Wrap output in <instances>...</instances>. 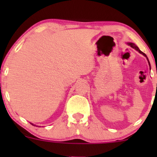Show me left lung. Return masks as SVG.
Segmentation results:
<instances>
[{
    "label": "left lung",
    "mask_w": 157,
    "mask_h": 157,
    "mask_svg": "<svg viewBox=\"0 0 157 157\" xmlns=\"http://www.w3.org/2000/svg\"><path fill=\"white\" fill-rule=\"evenodd\" d=\"M128 45H130V46H131V47H132V48H135V49H136V51H138L139 52H140V54H142V55H143L144 56H145V57H147L146 55H145V53H143V52H142V51H140V48H139L137 47V46H136V45L134 44H132V43H129ZM147 60H148V59H147ZM148 63H149V60H148ZM149 65H150V63H149Z\"/></svg>",
    "instance_id": "8db88e82"
}]
</instances>
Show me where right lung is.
I'll return each mask as SVG.
<instances>
[{
  "instance_id": "right-lung-1",
  "label": "right lung",
  "mask_w": 157,
  "mask_h": 157,
  "mask_svg": "<svg viewBox=\"0 0 157 157\" xmlns=\"http://www.w3.org/2000/svg\"><path fill=\"white\" fill-rule=\"evenodd\" d=\"M31 124H32V125H33V124H32V123H31Z\"/></svg>"
}]
</instances>
